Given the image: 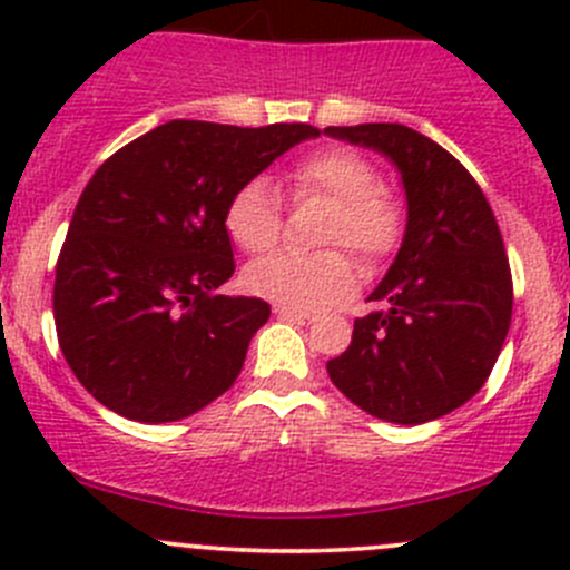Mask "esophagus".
I'll return each mask as SVG.
<instances>
[{
  "instance_id": "34e87169",
  "label": "esophagus",
  "mask_w": 570,
  "mask_h": 570,
  "mask_svg": "<svg viewBox=\"0 0 570 570\" xmlns=\"http://www.w3.org/2000/svg\"><path fill=\"white\" fill-rule=\"evenodd\" d=\"M275 317L289 320V322H301V325H308V322L317 320L312 312H301V308H289V306H275Z\"/></svg>"
}]
</instances>
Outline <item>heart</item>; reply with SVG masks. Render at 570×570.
<instances>
[{"instance_id": "1", "label": "heart", "mask_w": 570, "mask_h": 570, "mask_svg": "<svg viewBox=\"0 0 570 570\" xmlns=\"http://www.w3.org/2000/svg\"><path fill=\"white\" fill-rule=\"evenodd\" d=\"M295 200H331L325 226L327 245H347L366 264L392 256L405 232L400 198L377 181L375 165L353 148L327 146L306 154L286 174ZM284 226V206L264 178H250L232 195L226 228L248 253L273 248ZM245 289L289 308H322L355 289V264L344 250L269 253L245 269Z\"/></svg>"}]
</instances>
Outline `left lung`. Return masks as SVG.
Listing matches in <instances>:
<instances>
[{
	"mask_svg": "<svg viewBox=\"0 0 570 570\" xmlns=\"http://www.w3.org/2000/svg\"><path fill=\"white\" fill-rule=\"evenodd\" d=\"M325 135L392 159L407 198L402 248L370 297L389 308L355 320L327 375L383 422H433L480 392L510 331L513 278L497 217L469 170L407 126H327Z\"/></svg>",
	"mask_w": 570,
	"mask_h": 570,
	"instance_id": "obj_1",
	"label": "left lung"
}]
</instances>
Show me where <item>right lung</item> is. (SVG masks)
Masks as SVG:
<instances>
[{
  "label": "right lung",
  "mask_w": 570,
  "mask_h": 570,
  "mask_svg": "<svg viewBox=\"0 0 570 570\" xmlns=\"http://www.w3.org/2000/svg\"><path fill=\"white\" fill-rule=\"evenodd\" d=\"M317 135L308 124L168 120L96 170L57 258L51 306L68 366L101 405L163 424L234 386L269 306L217 295L237 267L228 200Z\"/></svg>",
  "instance_id": "obj_1"
}]
</instances>
